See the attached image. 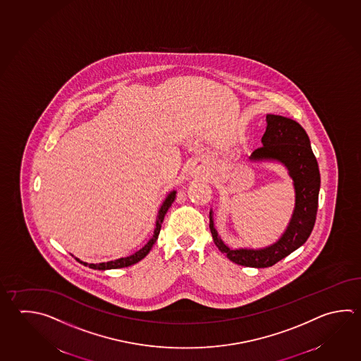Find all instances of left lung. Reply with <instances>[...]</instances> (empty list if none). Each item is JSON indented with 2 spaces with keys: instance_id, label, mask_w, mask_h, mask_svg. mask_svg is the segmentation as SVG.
<instances>
[{
  "instance_id": "1",
  "label": "left lung",
  "mask_w": 361,
  "mask_h": 361,
  "mask_svg": "<svg viewBox=\"0 0 361 361\" xmlns=\"http://www.w3.org/2000/svg\"><path fill=\"white\" fill-rule=\"evenodd\" d=\"M267 129L262 144L252 152V161H277L285 164L295 188L293 217L277 243L263 249H230L218 236L209 212V228L219 252L238 266L272 267L295 252L313 231L319 197L320 173L309 136L301 125L283 116L267 115Z\"/></svg>"
}]
</instances>
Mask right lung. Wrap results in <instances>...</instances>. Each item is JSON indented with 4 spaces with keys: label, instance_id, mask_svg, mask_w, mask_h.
Wrapping results in <instances>:
<instances>
[{
    "label": "right lung",
    "instance_id": "obj_1",
    "mask_svg": "<svg viewBox=\"0 0 361 361\" xmlns=\"http://www.w3.org/2000/svg\"><path fill=\"white\" fill-rule=\"evenodd\" d=\"M175 197H176V191L175 190L171 191L170 194L166 197L164 204L161 205V208H159V211H158V214H157L154 233H153V236L149 238V241H148L139 252H136L135 254H133V255H130V257H126V258L116 259V260H111V262H106V263H99V264H88V263H85V262H80L79 259H76V260L82 263L84 266H88L89 268H93V269H99V271L123 268V267L133 266V264H135L137 262H140L144 257H147V254L150 252L152 246L154 245V243H156L157 238H158V235H159V231H161V227H162L164 214L167 213L171 204L173 203Z\"/></svg>",
    "mask_w": 361,
    "mask_h": 361
}]
</instances>
